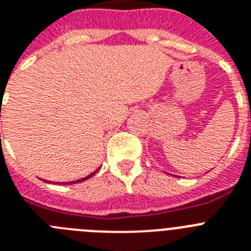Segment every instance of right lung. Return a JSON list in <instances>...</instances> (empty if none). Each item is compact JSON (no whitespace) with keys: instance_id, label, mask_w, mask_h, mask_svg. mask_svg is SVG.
Listing matches in <instances>:
<instances>
[{"instance_id":"obj_1","label":"right lung","mask_w":251,"mask_h":251,"mask_svg":"<svg viewBox=\"0 0 251 251\" xmlns=\"http://www.w3.org/2000/svg\"><path fill=\"white\" fill-rule=\"evenodd\" d=\"M96 171H98V170H96ZM96 171H94V173H91V174H90L89 176L83 177V179H80V180H76V181H75V183H80V181H85V180H86V179H89V177L94 176V175H95ZM63 184H64V185H67V184H74V183H72V181H70V183H63Z\"/></svg>"}]
</instances>
